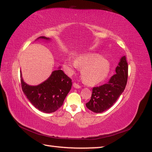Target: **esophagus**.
<instances>
[{
    "label": "esophagus",
    "mask_w": 152,
    "mask_h": 152,
    "mask_svg": "<svg viewBox=\"0 0 152 152\" xmlns=\"http://www.w3.org/2000/svg\"><path fill=\"white\" fill-rule=\"evenodd\" d=\"M73 87L75 88H76V89H79V88L81 87V86H80L79 84H77V83H75V82L73 83Z\"/></svg>",
    "instance_id": "34e87169"
}]
</instances>
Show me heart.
I'll return each mask as SVG.
<instances>
[{
	"instance_id": "1",
	"label": "heart",
	"mask_w": 152,
	"mask_h": 152,
	"mask_svg": "<svg viewBox=\"0 0 152 152\" xmlns=\"http://www.w3.org/2000/svg\"><path fill=\"white\" fill-rule=\"evenodd\" d=\"M64 66L69 72H72L74 68H83L82 76L87 84L96 85L104 81L107 76L110 64L106 59L97 54H87L80 56L76 61L66 60Z\"/></svg>"
}]
</instances>
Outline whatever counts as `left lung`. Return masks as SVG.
<instances>
[{
	"mask_svg": "<svg viewBox=\"0 0 152 152\" xmlns=\"http://www.w3.org/2000/svg\"><path fill=\"white\" fill-rule=\"evenodd\" d=\"M116 74L109 82L99 87L93 88L91 100L86 107L93 112L102 113L110 108L121 96L128 81V65L126 56L121 59L115 69Z\"/></svg>",
	"mask_w": 152,
	"mask_h": 152,
	"instance_id": "8db88e82",
	"label": "left lung"
}]
</instances>
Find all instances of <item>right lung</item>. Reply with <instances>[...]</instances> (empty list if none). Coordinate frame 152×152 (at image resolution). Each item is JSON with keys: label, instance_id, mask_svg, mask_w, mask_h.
Masks as SVG:
<instances>
[{"label": "right lung", "instance_id": "1", "mask_svg": "<svg viewBox=\"0 0 152 152\" xmlns=\"http://www.w3.org/2000/svg\"><path fill=\"white\" fill-rule=\"evenodd\" d=\"M50 40L41 36L37 39ZM21 87L24 94L34 106L44 113H53L63 104L72 87V80L62 70L53 71L48 78L38 86H31L24 82L20 72Z\"/></svg>", "mask_w": 152, "mask_h": 152}]
</instances>
